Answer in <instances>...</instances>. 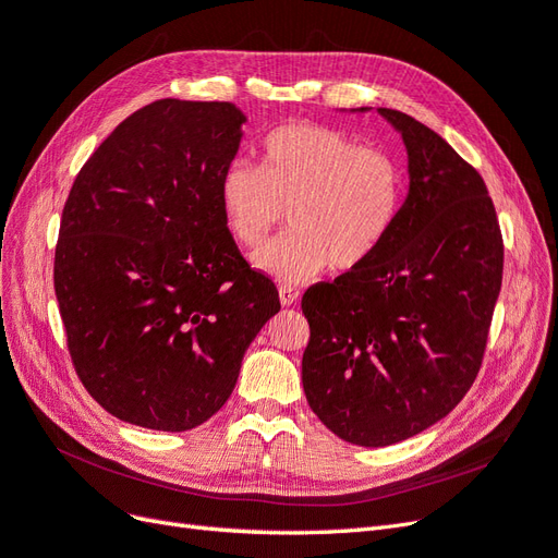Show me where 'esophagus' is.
I'll use <instances>...</instances> for the list:
<instances>
[{
    "mask_svg": "<svg viewBox=\"0 0 558 558\" xmlns=\"http://www.w3.org/2000/svg\"><path fill=\"white\" fill-rule=\"evenodd\" d=\"M278 294H280V303L282 305H292V303H296V299H299V290L296 287H280L278 290Z\"/></svg>",
    "mask_w": 558,
    "mask_h": 558,
    "instance_id": "34e87169",
    "label": "esophagus"
}]
</instances>
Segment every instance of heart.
Instances as JSON below:
<instances>
[{
  "mask_svg": "<svg viewBox=\"0 0 558 558\" xmlns=\"http://www.w3.org/2000/svg\"><path fill=\"white\" fill-rule=\"evenodd\" d=\"M259 157V167L233 161L220 178V208L241 245H264L290 213L294 231L259 250L257 268L305 282L329 266L350 274L375 257L403 202L397 157L313 122L274 130Z\"/></svg>",
  "mask_w": 558,
  "mask_h": 558,
  "instance_id": "obj_1",
  "label": "heart"
}]
</instances>
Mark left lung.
<instances>
[{
	"label": "left lung",
	"instance_id": "1",
	"mask_svg": "<svg viewBox=\"0 0 558 558\" xmlns=\"http://www.w3.org/2000/svg\"><path fill=\"white\" fill-rule=\"evenodd\" d=\"M377 113L408 150L399 218L368 264L301 299L305 399L362 447L401 442L457 408L480 373L502 280L500 227L477 169L415 118Z\"/></svg>",
	"mask_w": 558,
	"mask_h": 558
}]
</instances>
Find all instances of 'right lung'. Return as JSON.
<instances>
[{
	"instance_id": "1",
	"label": "right lung",
	"mask_w": 558,
	"mask_h": 558,
	"mask_svg": "<svg viewBox=\"0 0 558 558\" xmlns=\"http://www.w3.org/2000/svg\"><path fill=\"white\" fill-rule=\"evenodd\" d=\"M243 122L229 101H153L71 185L56 296L83 387L122 422L187 430L210 420L280 311L274 280L243 259L220 208Z\"/></svg>"
}]
</instances>
